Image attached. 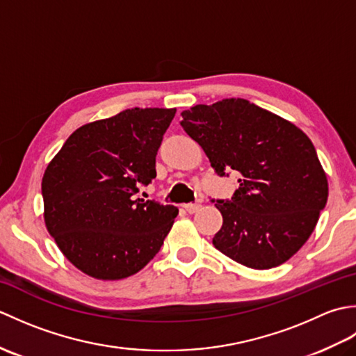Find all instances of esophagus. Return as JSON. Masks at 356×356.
I'll use <instances>...</instances> for the list:
<instances>
[{
	"label": "esophagus",
	"instance_id": "obj_1",
	"mask_svg": "<svg viewBox=\"0 0 356 356\" xmlns=\"http://www.w3.org/2000/svg\"><path fill=\"white\" fill-rule=\"evenodd\" d=\"M184 208L186 209V213L194 214V213H197V211L200 209V205H199V203H185Z\"/></svg>",
	"mask_w": 356,
	"mask_h": 356
}]
</instances>
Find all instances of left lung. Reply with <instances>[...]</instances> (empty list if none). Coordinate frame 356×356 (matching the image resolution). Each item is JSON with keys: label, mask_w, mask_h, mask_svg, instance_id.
Wrapping results in <instances>:
<instances>
[{"label": "left lung", "mask_w": 356, "mask_h": 356, "mask_svg": "<svg viewBox=\"0 0 356 356\" xmlns=\"http://www.w3.org/2000/svg\"><path fill=\"white\" fill-rule=\"evenodd\" d=\"M217 174L238 171L232 200H218L223 225L213 245L243 266L270 269L297 254L329 195L311 139L289 120L229 97L180 113Z\"/></svg>", "instance_id": "1"}]
</instances>
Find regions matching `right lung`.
Returning <instances> with one entry per match:
<instances>
[{"instance_id": "right-lung-1", "label": "right lung", "mask_w": 356, "mask_h": 356, "mask_svg": "<svg viewBox=\"0 0 356 356\" xmlns=\"http://www.w3.org/2000/svg\"><path fill=\"white\" fill-rule=\"evenodd\" d=\"M176 108H131L74 130L42 176L44 223L88 277L115 282L154 259L179 209L134 199L156 179V154Z\"/></svg>"}]
</instances>
